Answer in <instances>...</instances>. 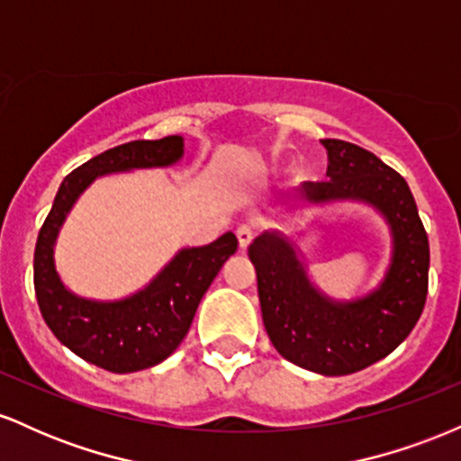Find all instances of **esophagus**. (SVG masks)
Returning <instances> with one entry per match:
<instances>
[{
  "label": "esophagus",
  "mask_w": 461,
  "mask_h": 461,
  "mask_svg": "<svg viewBox=\"0 0 461 461\" xmlns=\"http://www.w3.org/2000/svg\"><path fill=\"white\" fill-rule=\"evenodd\" d=\"M236 238H238V245H240V249H247L253 242V238H256V231H253V227L240 225L236 230Z\"/></svg>",
  "instance_id": "obj_1"
}]
</instances>
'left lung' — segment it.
<instances>
[{
    "instance_id": "1",
    "label": "left lung",
    "mask_w": 461,
    "mask_h": 461,
    "mask_svg": "<svg viewBox=\"0 0 461 461\" xmlns=\"http://www.w3.org/2000/svg\"><path fill=\"white\" fill-rule=\"evenodd\" d=\"M327 182L301 184L312 203L357 199L390 223L393 264L377 290L336 303L312 285L293 245L277 231L258 236L249 260L258 273L262 321L279 356L314 373L351 375L379 362L410 336L429 285V240L407 182L375 153L347 140H321Z\"/></svg>"
}]
</instances>
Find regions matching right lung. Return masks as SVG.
I'll list each match as a JSON object with an SVG mask.
<instances>
[{"mask_svg": "<svg viewBox=\"0 0 461 461\" xmlns=\"http://www.w3.org/2000/svg\"><path fill=\"white\" fill-rule=\"evenodd\" d=\"M182 153V136L131 140L99 153L65 177L39 231L34 290L47 327L76 356L110 373L156 366L176 351L190 330L201 297L221 267L236 253L238 240L227 231L205 247L182 249L145 290L114 303H97L71 294L58 277L54 267L58 230L95 177L131 168L168 167Z\"/></svg>", "mask_w": 461, "mask_h": 461, "instance_id": "1", "label": "right lung"}]
</instances>
